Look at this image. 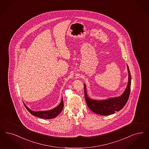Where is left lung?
<instances>
[{"instance_id": "1", "label": "left lung", "mask_w": 149, "mask_h": 149, "mask_svg": "<svg viewBox=\"0 0 149 149\" xmlns=\"http://www.w3.org/2000/svg\"><path fill=\"white\" fill-rule=\"evenodd\" d=\"M129 73V80L127 87L124 93L119 97L109 98L107 100H96L90 99L87 95L86 88L84 84V94L86 104L94 113L100 115H109L122 109L129 99L131 87V74L129 66L127 65Z\"/></svg>"}]
</instances>
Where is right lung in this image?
<instances>
[{
    "mask_svg": "<svg viewBox=\"0 0 149 149\" xmlns=\"http://www.w3.org/2000/svg\"><path fill=\"white\" fill-rule=\"evenodd\" d=\"M24 106L26 107V109L28 110V111L31 114H32L34 116H36L37 117H39L42 119H53L55 117H56L61 111H62L63 107H64V103L63 98L61 101L59 105L57 107H55L53 109L48 110V111H34L33 110H31L29 109V107H27L26 105L24 104Z\"/></svg>",
    "mask_w": 149,
    "mask_h": 149,
    "instance_id": "1",
    "label": "right lung"
}]
</instances>
